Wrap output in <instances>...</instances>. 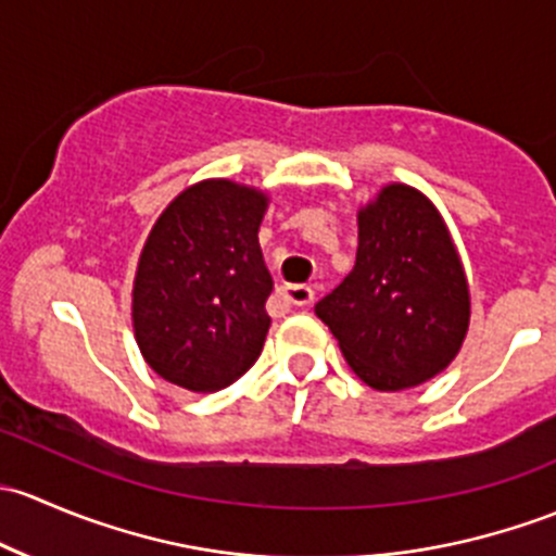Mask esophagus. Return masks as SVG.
Instances as JSON below:
<instances>
[{
  "label": "esophagus",
  "mask_w": 556,
  "mask_h": 556,
  "mask_svg": "<svg viewBox=\"0 0 556 556\" xmlns=\"http://www.w3.org/2000/svg\"><path fill=\"white\" fill-rule=\"evenodd\" d=\"M280 296L286 300V305H294V307H307L313 305V300H316V291L311 289V286H286L283 291H280Z\"/></svg>",
  "instance_id": "obj_1"
}]
</instances>
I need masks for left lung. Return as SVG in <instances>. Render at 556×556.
I'll return each mask as SVG.
<instances>
[{"instance_id":"obj_1","label":"left lung","mask_w":556,"mask_h":556,"mask_svg":"<svg viewBox=\"0 0 556 556\" xmlns=\"http://www.w3.org/2000/svg\"><path fill=\"white\" fill-rule=\"evenodd\" d=\"M351 369L377 391H404L447 369L468 331V283L447 225L406 185L358 211L353 273L316 305Z\"/></svg>"}]
</instances>
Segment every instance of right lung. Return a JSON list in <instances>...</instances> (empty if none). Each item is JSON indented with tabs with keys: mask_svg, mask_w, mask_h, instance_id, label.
Instances as JSON below:
<instances>
[{
	"mask_svg": "<svg viewBox=\"0 0 556 556\" xmlns=\"http://www.w3.org/2000/svg\"><path fill=\"white\" fill-rule=\"evenodd\" d=\"M265 211V192L208 179L154 222L134 280V331L163 380L222 391L260 358L273 291L256 238Z\"/></svg>",
	"mask_w": 556,
	"mask_h": 556,
	"instance_id": "obj_1",
	"label": "right lung"
}]
</instances>
